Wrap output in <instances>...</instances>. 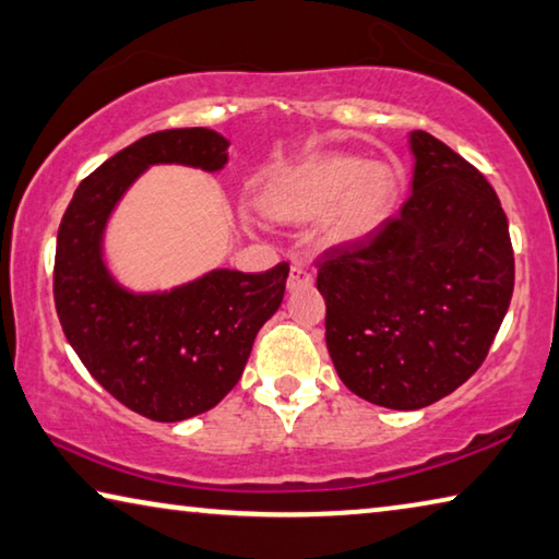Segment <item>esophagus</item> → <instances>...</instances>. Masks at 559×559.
I'll use <instances>...</instances> for the list:
<instances>
[{
  "label": "esophagus",
  "mask_w": 559,
  "mask_h": 559,
  "mask_svg": "<svg viewBox=\"0 0 559 559\" xmlns=\"http://www.w3.org/2000/svg\"><path fill=\"white\" fill-rule=\"evenodd\" d=\"M314 285V277L312 272L305 270L302 264H295V267L289 270V277H287V289L295 292V289H307Z\"/></svg>",
  "instance_id": "1"
}]
</instances>
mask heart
<instances>
[{"label": "heart", "mask_w": 559, "mask_h": 559, "mask_svg": "<svg viewBox=\"0 0 559 559\" xmlns=\"http://www.w3.org/2000/svg\"><path fill=\"white\" fill-rule=\"evenodd\" d=\"M400 192V171L384 162L330 152L309 157L277 175L267 210L280 219L324 217V235L334 245H357L377 235L390 219Z\"/></svg>", "instance_id": "b5f03b06"}]
</instances>
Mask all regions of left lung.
Masks as SVG:
<instances>
[{"mask_svg": "<svg viewBox=\"0 0 559 559\" xmlns=\"http://www.w3.org/2000/svg\"><path fill=\"white\" fill-rule=\"evenodd\" d=\"M412 192L377 235L324 254L317 289L340 380L390 409L448 397L485 362L508 314L514 257L502 204L479 171L409 132Z\"/></svg>", "mask_w": 559, "mask_h": 559, "instance_id": "left-lung-1", "label": "left lung"}]
</instances>
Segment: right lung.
<instances>
[{
	"mask_svg": "<svg viewBox=\"0 0 559 559\" xmlns=\"http://www.w3.org/2000/svg\"><path fill=\"white\" fill-rule=\"evenodd\" d=\"M229 142L207 127L136 140L76 187L57 231L55 305L82 365L124 407L154 423L212 409L245 372L257 332L285 297L289 264L212 270L171 289L134 292L105 260V229L154 165L219 171Z\"/></svg>",
	"mask_w": 559,
	"mask_h": 559,
	"instance_id": "obj_1",
	"label": "right lung"
}]
</instances>
